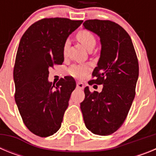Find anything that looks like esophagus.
Here are the masks:
<instances>
[{
  "label": "esophagus",
  "instance_id": "obj_1",
  "mask_svg": "<svg viewBox=\"0 0 156 156\" xmlns=\"http://www.w3.org/2000/svg\"><path fill=\"white\" fill-rule=\"evenodd\" d=\"M76 87H77V88H79V89H83V87H84V86H83V83L81 82H77Z\"/></svg>",
  "mask_w": 156,
  "mask_h": 156
}]
</instances>
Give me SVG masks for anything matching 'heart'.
<instances>
[{
    "mask_svg": "<svg viewBox=\"0 0 156 156\" xmlns=\"http://www.w3.org/2000/svg\"><path fill=\"white\" fill-rule=\"evenodd\" d=\"M76 37L87 49L94 48L95 44H96V38H95L94 35L88 30H79L77 32ZM66 50H67V42H66L64 47H63V55H66ZM89 70H90L89 65H73L69 69V73L72 76L76 77V78H82L87 73L89 72Z\"/></svg>",
    "mask_w": 156,
    "mask_h": 156,
    "instance_id": "obj_1",
    "label": "heart"
}]
</instances>
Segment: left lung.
I'll return each instance as SVG.
<instances>
[{
	"instance_id": "left-lung-1",
	"label": "left lung",
	"mask_w": 156,
	"mask_h": 156,
	"mask_svg": "<svg viewBox=\"0 0 156 156\" xmlns=\"http://www.w3.org/2000/svg\"><path fill=\"white\" fill-rule=\"evenodd\" d=\"M83 25L100 37L101 56L90 84H103V88L98 93L86 87L80 108L87 128L106 136L116 131L127 116L135 97L138 60L131 38L119 24L89 19Z\"/></svg>"
}]
</instances>
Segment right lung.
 <instances>
[{
  "label": "right lung",
  "mask_w": 156,
  "mask_h": 156,
  "mask_svg": "<svg viewBox=\"0 0 156 156\" xmlns=\"http://www.w3.org/2000/svg\"><path fill=\"white\" fill-rule=\"evenodd\" d=\"M82 23L45 18L31 25L20 40L13 71L15 100L24 124L39 137L53 135L61 127L76 81L66 76L55 87L48 80L49 69L62 64L66 39Z\"/></svg>",
  "instance_id": "right-lung-1"
}]
</instances>
